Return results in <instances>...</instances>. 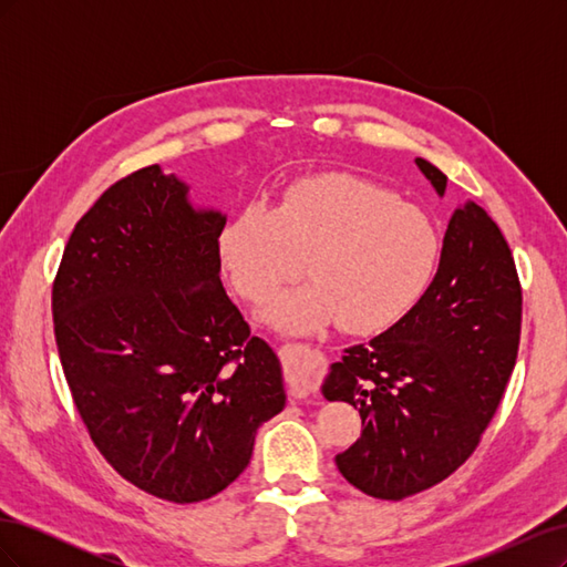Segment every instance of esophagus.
Segmentation results:
<instances>
[{"mask_svg": "<svg viewBox=\"0 0 567 567\" xmlns=\"http://www.w3.org/2000/svg\"><path fill=\"white\" fill-rule=\"evenodd\" d=\"M290 359H288V385L293 398L302 400L307 394H315L319 390V383L326 373V357L317 350H307L302 346H288L286 348Z\"/></svg>", "mask_w": 567, "mask_h": 567, "instance_id": "esophagus-1", "label": "esophagus"}]
</instances>
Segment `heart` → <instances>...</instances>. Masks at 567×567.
Here are the masks:
<instances>
[{
	"label": "heart",
	"instance_id": "obj_1",
	"mask_svg": "<svg viewBox=\"0 0 567 567\" xmlns=\"http://www.w3.org/2000/svg\"><path fill=\"white\" fill-rule=\"evenodd\" d=\"M440 231L419 205L350 175L290 184L274 208L248 205L219 234V260L244 300L265 302L305 271L312 284L286 290L265 310L281 331L340 321L379 333L414 307L440 262Z\"/></svg>",
	"mask_w": 567,
	"mask_h": 567
}]
</instances>
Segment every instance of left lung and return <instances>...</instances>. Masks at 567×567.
<instances>
[{
    "label": "left lung",
    "mask_w": 567,
    "mask_h": 567,
    "mask_svg": "<svg viewBox=\"0 0 567 567\" xmlns=\"http://www.w3.org/2000/svg\"><path fill=\"white\" fill-rule=\"evenodd\" d=\"M444 196L447 177L416 158ZM523 290L496 221L458 208L423 298L381 336L331 364L321 392L359 409L364 431L336 466L375 499L400 502L450 477L475 452L516 367Z\"/></svg>",
    "instance_id": "obj_1"
}]
</instances>
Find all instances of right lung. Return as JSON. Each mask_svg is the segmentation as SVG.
Segmentation results:
<instances>
[{
  "label": "right lung",
  "mask_w": 567,
  "mask_h": 567,
  "mask_svg": "<svg viewBox=\"0 0 567 567\" xmlns=\"http://www.w3.org/2000/svg\"><path fill=\"white\" fill-rule=\"evenodd\" d=\"M148 165L109 186L51 288L75 409L127 483L173 504L229 487L286 404L281 367L219 279L227 217Z\"/></svg>",
  "instance_id": "1"
}]
</instances>
